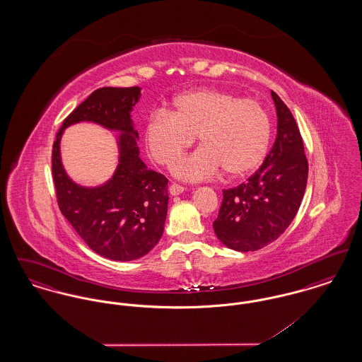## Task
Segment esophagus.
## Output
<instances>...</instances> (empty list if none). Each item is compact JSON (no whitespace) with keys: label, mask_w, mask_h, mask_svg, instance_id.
<instances>
[{"label":"esophagus","mask_w":362,"mask_h":362,"mask_svg":"<svg viewBox=\"0 0 362 362\" xmlns=\"http://www.w3.org/2000/svg\"><path fill=\"white\" fill-rule=\"evenodd\" d=\"M185 189H185L183 186H180V185H177V183H173V185L170 186V192H171L173 195H179V194H182Z\"/></svg>","instance_id":"esophagus-1"}]
</instances>
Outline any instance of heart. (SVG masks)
Here are the masks:
<instances>
[{
	"label": "heart",
	"instance_id": "heart-1",
	"mask_svg": "<svg viewBox=\"0 0 362 362\" xmlns=\"http://www.w3.org/2000/svg\"><path fill=\"white\" fill-rule=\"evenodd\" d=\"M198 137L201 148L173 165L185 180L199 182L226 171L239 177L264 161L272 123L255 99L218 89H198L176 96L171 111L158 110L144 127V142L156 163L171 165Z\"/></svg>",
	"mask_w": 362,
	"mask_h": 362
}]
</instances>
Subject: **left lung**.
Returning <instances> with one entry per match:
<instances>
[{
    "label": "left lung",
    "mask_w": 362,
    "mask_h": 362,
    "mask_svg": "<svg viewBox=\"0 0 362 362\" xmlns=\"http://www.w3.org/2000/svg\"><path fill=\"white\" fill-rule=\"evenodd\" d=\"M276 110V142L258 171L238 187L224 189L213 229L235 251H257L276 240L301 205L308 160L298 126L288 105L272 90Z\"/></svg>",
    "instance_id": "1"
}]
</instances>
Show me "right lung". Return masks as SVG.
<instances>
[{"instance_id": "obj_1", "label": "right lung", "mask_w": 362, "mask_h": 362, "mask_svg": "<svg viewBox=\"0 0 362 362\" xmlns=\"http://www.w3.org/2000/svg\"><path fill=\"white\" fill-rule=\"evenodd\" d=\"M139 96L138 86L96 89L64 121L52 145V179L61 213L92 251L119 262L141 258L155 247L168 209V179L148 170L139 158L138 132L130 114ZM78 121H93L122 133L117 171L99 188L74 184L62 165V133Z\"/></svg>"}]
</instances>
